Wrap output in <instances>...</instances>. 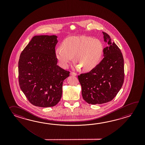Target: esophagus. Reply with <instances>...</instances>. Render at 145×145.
Segmentation results:
<instances>
[{
	"instance_id": "esophagus-1",
	"label": "esophagus",
	"mask_w": 145,
	"mask_h": 145,
	"mask_svg": "<svg viewBox=\"0 0 145 145\" xmlns=\"http://www.w3.org/2000/svg\"><path fill=\"white\" fill-rule=\"evenodd\" d=\"M71 76H77V74L74 72H71Z\"/></svg>"
}]
</instances>
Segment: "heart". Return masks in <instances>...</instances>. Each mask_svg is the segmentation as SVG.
Masks as SVG:
<instances>
[{
    "label": "heart",
    "instance_id": "heart-1",
    "mask_svg": "<svg viewBox=\"0 0 145 145\" xmlns=\"http://www.w3.org/2000/svg\"><path fill=\"white\" fill-rule=\"evenodd\" d=\"M103 52L102 42L97 39L86 36L66 38L56 50V56L61 66L67 68L72 61L83 71H91L99 63Z\"/></svg>",
    "mask_w": 145,
    "mask_h": 145
}]
</instances>
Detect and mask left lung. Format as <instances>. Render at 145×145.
<instances>
[{
	"label": "left lung",
	"mask_w": 145,
	"mask_h": 145,
	"mask_svg": "<svg viewBox=\"0 0 145 145\" xmlns=\"http://www.w3.org/2000/svg\"><path fill=\"white\" fill-rule=\"evenodd\" d=\"M108 46L103 50L104 58L91 71L80 74L78 80L83 99L89 104H102L114 99L123 85L124 59L117 44L108 34L103 32Z\"/></svg>",
	"instance_id": "8db88e82"
}]
</instances>
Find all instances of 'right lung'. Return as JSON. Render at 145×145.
Wrapping results in <instances>:
<instances>
[{
  "instance_id": "right-lung-1",
  "label": "right lung",
  "mask_w": 145,
  "mask_h": 145,
  "mask_svg": "<svg viewBox=\"0 0 145 145\" xmlns=\"http://www.w3.org/2000/svg\"><path fill=\"white\" fill-rule=\"evenodd\" d=\"M56 35L35 36L22 51L19 61L20 88L31 104L40 107L56 105L63 82L69 71L57 65Z\"/></svg>"
}]
</instances>
